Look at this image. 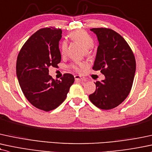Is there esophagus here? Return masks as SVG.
<instances>
[{"label":"esophagus","instance_id":"esophagus-1","mask_svg":"<svg viewBox=\"0 0 152 152\" xmlns=\"http://www.w3.org/2000/svg\"><path fill=\"white\" fill-rule=\"evenodd\" d=\"M74 78L76 81H86L85 78L81 77V76H78V75H76V76H74Z\"/></svg>","mask_w":152,"mask_h":152}]
</instances>
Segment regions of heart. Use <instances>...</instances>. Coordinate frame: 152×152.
<instances>
[{
  "label": "heart",
  "mask_w": 152,
  "mask_h": 152,
  "mask_svg": "<svg viewBox=\"0 0 152 152\" xmlns=\"http://www.w3.org/2000/svg\"><path fill=\"white\" fill-rule=\"evenodd\" d=\"M71 38L75 42H77L83 47V48L86 50V54H89V50L94 47V40L91 37L83 30L75 31L71 34ZM67 50V43L64 42L61 45V53L62 54H65ZM86 64L81 62L73 66V69L77 72H81L86 67Z\"/></svg>",
  "instance_id": "1"
}]
</instances>
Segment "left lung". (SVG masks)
<instances>
[{"instance_id":"1","label":"left lung","mask_w":152,"mask_h":152,"mask_svg":"<svg viewBox=\"0 0 152 152\" xmlns=\"http://www.w3.org/2000/svg\"><path fill=\"white\" fill-rule=\"evenodd\" d=\"M98 45L93 69L100 71L105 79L96 83L89 95L94 105L110 110L122 103L128 96L134 81L136 61L130 47L122 37L110 29L93 28Z\"/></svg>"}]
</instances>
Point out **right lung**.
Returning <instances> with one entry per match:
<instances>
[{"label": "right lung", "instance_id": "add662e5", "mask_svg": "<svg viewBox=\"0 0 152 152\" xmlns=\"http://www.w3.org/2000/svg\"><path fill=\"white\" fill-rule=\"evenodd\" d=\"M61 29H40L27 40L17 58L16 74L24 95L32 105L45 111L61 105L74 82L70 74L61 80L49 75V67H56L61 61Z\"/></svg>", "mask_w": 152, "mask_h": 152}]
</instances>
